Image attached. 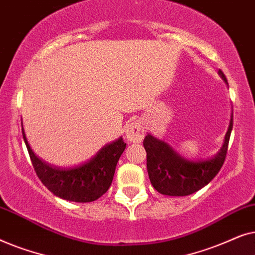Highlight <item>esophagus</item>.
<instances>
[{
    "instance_id": "esophagus-1",
    "label": "esophagus",
    "mask_w": 255,
    "mask_h": 255,
    "mask_svg": "<svg viewBox=\"0 0 255 255\" xmlns=\"http://www.w3.org/2000/svg\"><path fill=\"white\" fill-rule=\"evenodd\" d=\"M125 134H127L128 140L138 142V141H141L142 138H144L145 130L144 128H142L140 122L132 121L131 123L128 125L127 128H125Z\"/></svg>"
}]
</instances>
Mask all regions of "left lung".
<instances>
[{"label": "left lung", "instance_id": "obj_1", "mask_svg": "<svg viewBox=\"0 0 255 255\" xmlns=\"http://www.w3.org/2000/svg\"><path fill=\"white\" fill-rule=\"evenodd\" d=\"M218 73L228 82L221 69ZM232 128L233 114L221 151L214 158L202 161L184 159L167 142L151 134L146 135L142 144L146 149L148 177L154 189L168 196H187L207 186L217 175L225 161Z\"/></svg>", "mask_w": 255, "mask_h": 255}]
</instances>
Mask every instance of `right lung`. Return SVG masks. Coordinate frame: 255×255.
<instances>
[{"label":"right lung","instance_id":"obj_1","mask_svg":"<svg viewBox=\"0 0 255 255\" xmlns=\"http://www.w3.org/2000/svg\"><path fill=\"white\" fill-rule=\"evenodd\" d=\"M31 162L41 183L55 196L72 202H93L109 189L115 169L127 144L123 138L104 146L90 161L73 168L52 166L34 155L22 128Z\"/></svg>","mask_w":255,"mask_h":255}]
</instances>
